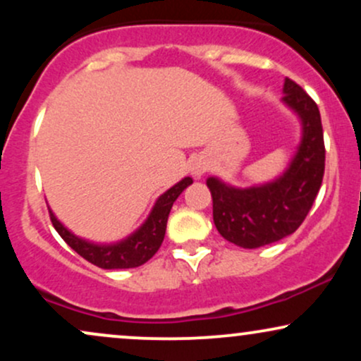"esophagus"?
I'll return each mask as SVG.
<instances>
[{
    "label": "esophagus",
    "mask_w": 361,
    "mask_h": 361,
    "mask_svg": "<svg viewBox=\"0 0 361 361\" xmlns=\"http://www.w3.org/2000/svg\"><path fill=\"white\" fill-rule=\"evenodd\" d=\"M209 169V161H207V157L204 156H198L195 157L192 161V164H190V173H192V176L195 180H198V178L204 176V173Z\"/></svg>",
    "instance_id": "34e87169"
}]
</instances>
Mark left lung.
<instances>
[{
	"instance_id": "1",
	"label": "left lung",
	"mask_w": 361,
	"mask_h": 361,
	"mask_svg": "<svg viewBox=\"0 0 361 361\" xmlns=\"http://www.w3.org/2000/svg\"><path fill=\"white\" fill-rule=\"evenodd\" d=\"M281 103L300 122L299 146L283 173L244 188L217 176L207 178L219 234L244 250H256L295 233L322 183L326 152L317 105L288 78L283 82Z\"/></svg>"
}]
</instances>
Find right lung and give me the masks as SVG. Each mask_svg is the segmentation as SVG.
Wrapping results in <instances>:
<instances>
[{"label":"right lung","instance_id":"1","mask_svg":"<svg viewBox=\"0 0 361 361\" xmlns=\"http://www.w3.org/2000/svg\"><path fill=\"white\" fill-rule=\"evenodd\" d=\"M192 183V178L185 176L183 180L173 185L163 195H159L146 221L140 224L134 233L115 243H94L90 241V239L80 238V235L69 231L56 217L51 207H49V214H51L52 226L56 227L61 238L86 261L97 264V267L103 268V270L137 268L151 259L161 247L164 233H166V222L168 215L171 212V207L186 186H190Z\"/></svg>","mask_w":361,"mask_h":361}]
</instances>
